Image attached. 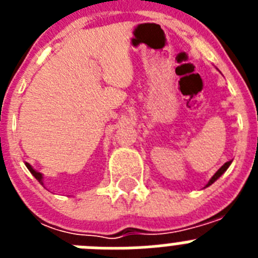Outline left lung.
Returning a JSON list of instances; mask_svg holds the SVG:
<instances>
[{
    "label": "left lung",
    "instance_id": "8db88e82",
    "mask_svg": "<svg viewBox=\"0 0 258 258\" xmlns=\"http://www.w3.org/2000/svg\"><path fill=\"white\" fill-rule=\"evenodd\" d=\"M230 164H231V161H227V163H225V164H223V165L221 166L220 169H218L217 172L214 173V175H213V177H212V178L209 179V182H208V183H207V186H206V187H208V186H211L212 183H214V182L217 181V179L220 178L221 175H222L223 173L226 172V170H227V168H229V166H230Z\"/></svg>",
    "mask_w": 258,
    "mask_h": 258
}]
</instances>
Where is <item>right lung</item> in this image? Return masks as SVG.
<instances>
[{
	"instance_id": "right-lung-1",
	"label": "right lung",
	"mask_w": 258,
	"mask_h": 258,
	"mask_svg": "<svg viewBox=\"0 0 258 258\" xmlns=\"http://www.w3.org/2000/svg\"><path fill=\"white\" fill-rule=\"evenodd\" d=\"M26 166H27V168H28L29 172H31L32 174H33V177H35V178L37 179V181L40 182L41 184H44V182H42V179H44V177H42V174H41L40 172H37V170L33 169V168H32V165H29L28 163H26Z\"/></svg>"
}]
</instances>
